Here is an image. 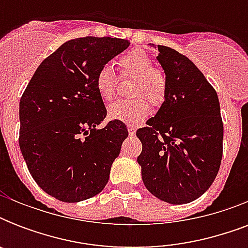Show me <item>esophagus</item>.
Segmentation results:
<instances>
[{
	"label": "esophagus",
	"instance_id": "obj_1",
	"mask_svg": "<svg viewBox=\"0 0 248 248\" xmlns=\"http://www.w3.org/2000/svg\"><path fill=\"white\" fill-rule=\"evenodd\" d=\"M127 130H128V134L131 136L135 135V132H136V127L134 126V124H127Z\"/></svg>",
	"mask_w": 248,
	"mask_h": 248
}]
</instances>
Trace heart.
I'll list each match as a JSON object with an SVG mask.
<instances>
[{
	"mask_svg": "<svg viewBox=\"0 0 248 248\" xmlns=\"http://www.w3.org/2000/svg\"><path fill=\"white\" fill-rule=\"evenodd\" d=\"M122 78H134L127 100L114 101L108 107L109 118L135 124L144 120L151 112V104L158 108L167 96V77L161 68L153 67V60L141 48H134L117 60ZM117 78L112 65L104 64L95 76V87L104 101L116 95Z\"/></svg>",
	"mask_w": 248,
	"mask_h": 248,
	"instance_id": "heart-1",
	"label": "heart"
}]
</instances>
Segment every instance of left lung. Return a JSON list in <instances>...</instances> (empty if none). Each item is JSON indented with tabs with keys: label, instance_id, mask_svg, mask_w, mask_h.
Listing matches in <instances>:
<instances>
[{
	"label": "left lung",
	"instance_id": "left-lung-1",
	"mask_svg": "<svg viewBox=\"0 0 248 248\" xmlns=\"http://www.w3.org/2000/svg\"><path fill=\"white\" fill-rule=\"evenodd\" d=\"M167 96L136 136L138 157L149 192L172 204L197 200L215 180L223 158V120L215 89L192 60L158 45Z\"/></svg>",
	"mask_w": 248,
	"mask_h": 248
}]
</instances>
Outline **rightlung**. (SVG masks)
Here are the masks:
<instances>
[{"instance_id":"add662e5","label":"right lung","mask_w":248,"mask_h":248,"mask_svg":"<svg viewBox=\"0 0 248 248\" xmlns=\"http://www.w3.org/2000/svg\"><path fill=\"white\" fill-rule=\"evenodd\" d=\"M127 40L82 37L63 44L34 72L19 104V145L41 189L63 202L96 196L128 136L109 121L95 87L101 65L128 47Z\"/></svg>"}]
</instances>
